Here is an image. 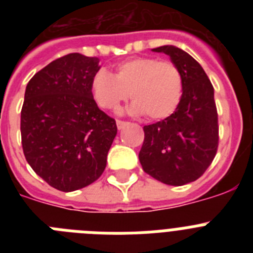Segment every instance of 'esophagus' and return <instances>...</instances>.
Segmentation results:
<instances>
[{
	"label": "esophagus",
	"instance_id": "obj_1",
	"mask_svg": "<svg viewBox=\"0 0 253 253\" xmlns=\"http://www.w3.org/2000/svg\"><path fill=\"white\" fill-rule=\"evenodd\" d=\"M116 125H118V129H124L125 126H128L129 123L124 120H116Z\"/></svg>",
	"mask_w": 253,
	"mask_h": 253
}]
</instances>
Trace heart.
Segmentation results:
<instances>
[{
	"instance_id": "1",
	"label": "heart",
	"mask_w": 253,
	"mask_h": 253,
	"mask_svg": "<svg viewBox=\"0 0 253 253\" xmlns=\"http://www.w3.org/2000/svg\"><path fill=\"white\" fill-rule=\"evenodd\" d=\"M111 75L100 69L93 75L91 91L104 109L116 110L129 99L131 110L149 120H163L175 113L184 95V75L171 60L133 57L122 60Z\"/></svg>"
}]
</instances>
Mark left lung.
Wrapping results in <instances>:
<instances>
[{
	"label": "left lung",
	"instance_id": "1",
	"mask_svg": "<svg viewBox=\"0 0 253 253\" xmlns=\"http://www.w3.org/2000/svg\"><path fill=\"white\" fill-rule=\"evenodd\" d=\"M169 55L184 75V95L172 115L144 125L139 161L146 173L163 184L181 186L198 180L211 165L219 144L213 84L203 67L173 45L154 48Z\"/></svg>",
	"mask_w": 253,
	"mask_h": 253
}]
</instances>
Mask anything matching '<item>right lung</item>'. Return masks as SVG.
<instances>
[{
    "label": "right lung",
    "mask_w": 253,
    "mask_h": 253,
    "mask_svg": "<svg viewBox=\"0 0 253 253\" xmlns=\"http://www.w3.org/2000/svg\"><path fill=\"white\" fill-rule=\"evenodd\" d=\"M99 62L71 53L40 69L26 86L22 151L35 173L64 193L102 175L118 131L115 119L100 110L91 91Z\"/></svg>",
    "instance_id": "add662e5"
}]
</instances>
